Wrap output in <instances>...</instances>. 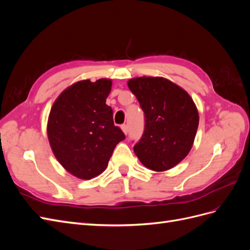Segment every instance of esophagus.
<instances>
[{
    "mask_svg": "<svg viewBox=\"0 0 250 250\" xmlns=\"http://www.w3.org/2000/svg\"><path fill=\"white\" fill-rule=\"evenodd\" d=\"M121 128H122V131L125 133V134H127L128 133V126L127 125H122V126H121Z\"/></svg>",
    "mask_w": 250,
    "mask_h": 250,
    "instance_id": "1",
    "label": "esophagus"
}]
</instances>
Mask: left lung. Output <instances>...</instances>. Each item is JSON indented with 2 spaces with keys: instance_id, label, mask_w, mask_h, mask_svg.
Instances as JSON below:
<instances>
[{
  "instance_id": "left-lung-1",
  "label": "left lung",
  "mask_w": 250,
  "mask_h": 250,
  "mask_svg": "<svg viewBox=\"0 0 250 250\" xmlns=\"http://www.w3.org/2000/svg\"><path fill=\"white\" fill-rule=\"evenodd\" d=\"M145 113V129L134 153L146 168L164 172L188 154L199 124L197 107L184 88L163 77L128 81Z\"/></svg>"
}]
</instances>
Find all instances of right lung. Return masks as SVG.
Wrapping results in <instances>:
<instances>
[{
  "instance_id": "add662e5",
  "label": "right lung",
  "mask_w": 250,
  "mask_h": 250,
  "mask_svg": "<svg viewBox=\"0 0 250 250\" xmlns=\"http://www.w3.org/2000/svg\"><path fill=\"white\" fill-rule=\"evenodd\" d=\"M111 85L103 78L75 82L52 105L47 125L51 149L60 165L80 179L100 175L125 139L106 104Z\"/></svg>"
}]
</instances>
